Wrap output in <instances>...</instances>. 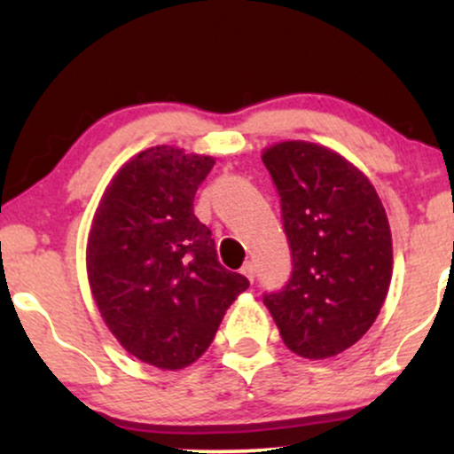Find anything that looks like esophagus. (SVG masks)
Instances as JSON below:
<instances>
[{"label": "esophagus", "instance_id": "1", "mask_svg": "<svg viewBox=\"0 0 454 454\" xmlns=\"http://www.w3.org/2000/svg\"><path fill=\"white\" fill-rule=\"evenodd\" d=\"M241 273H243L245 278H247L249 281H254V264H252V262H245L243 267H241Z\"/></svg>", "mask_w": 454, "mask_h": 454}]
</instances>
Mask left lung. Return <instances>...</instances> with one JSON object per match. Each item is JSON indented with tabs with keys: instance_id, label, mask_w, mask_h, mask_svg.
Segmentation results:
<instances>
[{
	"instance_id": "1",
	"label": "left lung",
	"mask_w": 454,
	"mask_h": 454,
	"mask_svg": "<svg viewBox=\"0 0 454 454\" xmlns=\"http://www.w3.org/2000/svg\"><path fill=\"white\" fill-rule=\"evenodd\" d=\"M278 187L293 270L262 296L279 335L305 358L335 356L376 322L393 273L382 202L335 151L286 140L262 153Z\"/></svg>"
}]
</instances>
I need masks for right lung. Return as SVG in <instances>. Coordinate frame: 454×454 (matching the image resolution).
<instances>
[{
    "instance_id": "1",
    "label": "right lung",
    "mask_w": 454,
    "mask_h": 454,
    "mask_svg": "<svg viewBox=\"0 0 454 454\" xmlns=\"http://www.w3.org/2000/svg\"><path fill=\"white\" fill-rule=\"evenodd\" d=\"M215 160L175 147L138 153L93 217L87 275L108 328L132 356L181 369L211 346L247 278L223 269L194 196Z\"/></svg>"
}]
</instances>
